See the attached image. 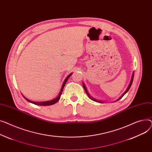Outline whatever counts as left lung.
<instances>
[{
    "label": "left lung",
    "instance_id": "8db88e82",
    "mask_svg": "<svg viewBox=\"0 0 152 152\" xmlns=\"http://www.w3.org/2000/svg\"><path fill=\"white\" fill-rule=\"evenodd\" d=\"M134 72H132V77H131V81H130V83H129V85H128V88H127V89L126 90V91H124V93H123V94L118 98V99H117V100L116 101H115V102H117V101H118V100H120V99H121V98L123 97V96L128 91H129V90L130 89V88H131V85H132V81H133V78H134ZM83 88H84V90H85V92H86V93L87 94V95H88V96L89 97V98H90V99H91V100H93V101H96V102H99V103H104V101H99V100H97V99H96V98H94V97H92L91 95H90V94L89 93V92L88 91V90H87V89H86V86H85V83L83 82Z\"/></svg>",
    "mask_w": 152,
    "mask_h": 152
}]
</instances>
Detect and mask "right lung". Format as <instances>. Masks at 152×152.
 Returning a JSON list of instances; mask_svg holds the SVG:
<instances>
[{
  "mask_svg": "<svg viewBox=\"0 0 152 152\" xmlns=\"http://www.w3.org/2000/svg\"><path fill=\"white\" fill-rule=\"evenodd\" d=\"M72 73L70 74L66 77V78L64 80V81L63 83H62V87H61V91H60V92H59L58 96L56 97H55V99H52V100L48 101H44V102H34V101H31V100H29V99H27V98H26L25 96H24L23 94H22V95H23V96L24 97V99H25L26 101H28V102H31V103H32V104H35V105L47 106V105H53V104H55L56 103V102L59 101V99H60L61 94H62V90H63V88H64V86H65V85H66V82H67V81L68 78H69L71 75H72Z\"/></svg>",
  "mask_w": 152,
  "mask_h": 152,
  "instance_id": "right-lung-1",
  "label": "right lung"
}]
</instances>
